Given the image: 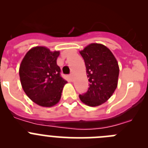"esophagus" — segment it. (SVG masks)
Wrapping results in <instances>:
<instances>
[{
  "instance_id": "1",
  "label": "esophagus",
  "mask_w": 148,
  "mask_h": 148,
  "mask_svg": "<svg viewBox=\"0 0 148 148\" xmlns=\"http://www.w3.org/2000/svg\"><path fill=\"white\" fill-rule=\"evenodd\" d=\"M73 75H72V74L69 75V78L70 79V81H73Z\"/></svg>"
}]
</instances>
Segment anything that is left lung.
Returning <instances> with one entry per match:
<instances>
[{"instance_id": "8db88e82", "label": "left lung", "mask_w": 148, "mask_h": 148, "mask_svg": "<svg viewBox=\"0 0 148 148\" xmlns=\"http://www.w3.org/2000/svg\"><path fill=\"white\" fill-rule=\"evenodd\" d=\"M80 54L85 63L90 87L79 98L90 107L101 105L111 97L117 87L118 62L111 51L101 44H90L80 51Z\"/></svg>"}]
</instances>
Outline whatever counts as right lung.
<instances>
[{"instance_id":"obj_1","label":"right lung","mask_w":148,"mask_h":148,"mask_svg":"<svg viewBox=\"0 0 148 148\" xmlns=\"http://www.w3.org/2000/svg\"><path fill=\"white\" fill-rule=\"evenodd\" d=\"M59 54V51L51 52L44 47H35L27 52L20 65L23 91L32 101L42 107L57 104L66 83L56 63Z\"/></svg>"}]
</instances>
